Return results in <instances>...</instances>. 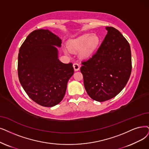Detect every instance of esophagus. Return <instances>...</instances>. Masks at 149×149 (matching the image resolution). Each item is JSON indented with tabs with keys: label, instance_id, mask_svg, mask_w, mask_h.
<instances>
[{
	"label": "esophagus",
	"instance_id": "1",
	"mask_svg": "<svg viewBox=\"0 0 149 149\" xmlns=\"http://www.w3.org/2000/svg\"><path fill=\"white\" fill-rule=\"evenodd\" d=\"M73 68L75 71H78L80 68V66L78 63H73Z\"/></svg>",
	"mask_w": 149,
	"mask_h": 149
}]
</instances>
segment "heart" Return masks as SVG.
<instances>
[{"label":"heart","instance_id":"heart-1","mask_svg":"<svg viewBox=\"0 0 149 149\" xmlns=\"http://www.w3.org/2000/svg\"><path fill=\"white\" fill-rule=\"evenodd\" d=\"M100 41V38L97 34L85 33L77 38L70 41L69 47L73 51H78L81 47L80 55L82 57H88L96 49ZM65 52L67 51L65 50Z\"/></svg>","mask_w":149,"mask_h":149}]
</instances>
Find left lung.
Returning a JSON list of instances; mask_svg holds the SVG:
<instances>
[{
    "mask_svg": "<svg viewBox=\"0 0 149 149\" xmlns=\"http://www.w3.org/2000/svg\"><path fill=\"white\" fill-rule=\"evenodd\" d=\"M108 31L97 52L82 61L81 72L87 94L102 102L119 93L126 86L132 72V54L128 41L112 27Z\"/></svg>",
    "mask_w": 149,
    "mask_h": 149,
    "instance_id": "obj_1",
    "label": "left lung"
}]
</instances>
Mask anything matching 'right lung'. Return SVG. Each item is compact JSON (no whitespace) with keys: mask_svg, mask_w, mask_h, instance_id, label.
<instances>
[{"mask_svg":"<svg viewBox=\"0 0 149 149\" xmlns=\"http://www.w3.org/2000/svg\"><path fill=\"white\" fill-rule=\"evenodd\" d=\"M62 40L48 30H35L20 47L17 74L24 90L33 102L45 107L60 103L74 73L72 63L58 58Z\"/></svg>","mask_w":149,"mask_h":149,"instance_id":"add662e5","label":"right lung"}]
</instances>
